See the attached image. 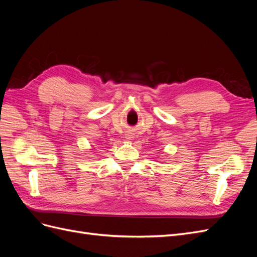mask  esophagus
<instances>
[{"mask_svg":"<svg viewBox=\"0 0 257 257\" xmlns=\"http://www.w3.org/2000/svg\"><path fill=\"white\" fill-rule=\"evenodd\" d=\"M132 138H134L133 133H132V132H127V133L125 134V139L127 142H130V141H132Z\"/></svg>","mask_w":257,"mask_h":257,"instance_id":"esophagus-1","label":"esophagus"}]
</instances>
